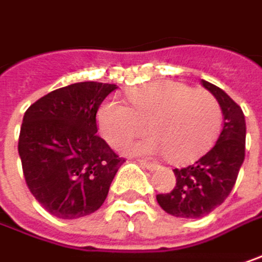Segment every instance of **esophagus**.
Here are the masks:
<instances>
[{
    "instance_id": "esophagus-1",
    "label": "esophagus",
    "mask_w": 262,
    "mask_h": 262,
    "mask_svg": "<svg viewBox=\"0 0 262 262\" xmlns=\"http://www.w3.org/2000/svg\"><path fill=\"white\" fill-rule=\"evenodd\" d=\"M141 166H144L146 169H149V171H155L156 168H158V165L153 164V162H149V161H144V159H141V161H138Z\"/></svg>"
}]
</instances>
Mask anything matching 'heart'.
I'll list each match as a JSON object with an SVG mask.
<instances>
[{
    "mask_svg": "<svg viewBox=\"0 0 262 262\" xmlns=\"http://www.w3.org/2000/svg\"><path fill=\"white\" fill-rule=\"evenodd\" d=\"M129 106L107 98L97 112V124L106 141L122 149L149 129L128 150L138 155H165L172 164L196 159L214 141L221 124L216 98L203 90L177 81H153L126 91Z\"/></svg>",
    "mask_w": 262,
    "mask_h": 262,
    "instance_id": "1",
    "label": "heart"
}]
</instances>
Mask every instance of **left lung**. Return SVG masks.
I'll return each instance as SVG.
<instances>
[{"label":"left lung","mask_w":262,"mask_h":262,"mask_svg":"<svg viewBox=\"0 0 262 262\" xmlns=\"http://www.w3.org/2000/svg\"><path fill=\"white\" fill-rule=\"evenodd\" d=\"M202 85L212 93L223 112V129L214 147L199 161L174 169L176 187L156 194L165 212L180 218H202L227 199L245 159L246 124L237 103L214 84Z\"/></svg>","instance_id":"left-lung-1"}]
</instances>
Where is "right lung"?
I'll list each match as a JSON object with an SVG mask.
<instances>
[{"label": "right lung", "mask_w": 262, "mask_h": 262, "mask_svg": "<svg viewBox=\"0 0 262 262\" xmlns=\"http://www.w3.org/2000/svg\"><path fill=\"white\" fill-rule=\"evenodd\" d=\"M116 88L78 82L48 93L25 112L19 136L23 176L33 198L54 216L96 212L125 162L96 134L98 107Z\"/></svg>", "instance_id": "add662e5"}]
</instances>
